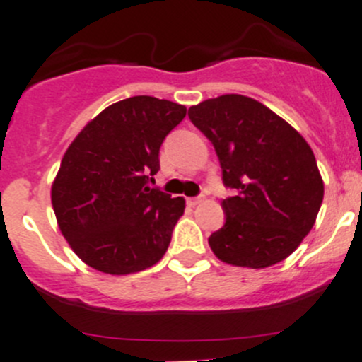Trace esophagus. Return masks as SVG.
I'll return each instance as SVG.
<instances>
[{
	"instance_id": "1",
	"label": "esophagus",
	"mask_w": 362,
	"mask_h": 362,
	"mask_svg": "<svg viewBox=\"0 0 362 362\" xmlns=\"http://www.w3.org/2000/svg\"><path fill=\"white\" fill-rule=\"evenodd\" d=\"M203 199H205V198H203V196H198V198H189L187 203H189V205H191V206H196V205H199V203H202Z\"/></svg>"
}]
</instances>
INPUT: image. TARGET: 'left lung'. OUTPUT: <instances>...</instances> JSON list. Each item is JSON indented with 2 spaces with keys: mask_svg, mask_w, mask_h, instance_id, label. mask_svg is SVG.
Segmentation results:
<instances>
[{
  "mask_svg": "<svg viewBox=\"0 0 362 362\" xmlns=\"http://www.w3.org/2000/svg\"><path fill=\"white\" fill-rule=\"evenodd\" d=\"M212 141L226 187V223L209 237L224 263L265 269L292 255L313 228L324 180L306 139L258 100L237 93L189 107Z\"/></svg>",
  "mask_w": 362,
  "mask_h": 362,
  "instance_id": "1",
  "label": "left lung"
}]
</instances>
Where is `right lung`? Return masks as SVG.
Wrapping results in <instances>:
<instances>
[{"instance_id": "obj_1", "label": "right lung", "mask_w": 362, "mask_h": 362, "mask_svg": "<svg viewBox=\"0 0 362 362\" xmlns=\"http://www.w3.org/2000/svg\"><path fill=\"white\" fill-rule=\"evenodd\" d=\"M185 106L148 95L115 103L88 122L63 156L51 187L62 235L104 274L156 265L185 209L184 198L152 189L159 148Z\"/></svg>"}]
</instances>
